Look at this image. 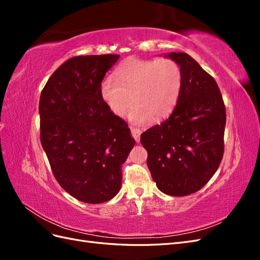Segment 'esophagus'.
I'll return each mask as SVG.
<instances>
[{
    "label": "esophagus",
    "mask_w": 260,
    "mask_h": 260,
    "mask_svg": "<svg viewBox=\"0 0 260 260\" xmlns=\"http://www.w3.org/2000/svg\"><path fill=\"white\" fill-rule=\"evenodd\" d=\"M130 130H131L132 137L135 138V140L137 141V142H139V141H140V136H141V130L137 129V128H130Z\"/></svg>",
    "instance_id": "obj_1"
}]
</instances>
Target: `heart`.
<instances>
[{
    "label": "heart",
    "instance_id": "obj_1",
    "mask_svg": "<svg viewBox=\"0 0 260 260\" xmlns=\"http://www.w3.org/2000/svg\"><path fill=\"white\" fill-rule=\"evenodd\" d=\"M182 70L171 58H129L118 67L117 78L108 75L100 84L102 100L112 113L123 116L132 104L129 117L141 124L162 119L176 108L182 90Z\"/></svg>",
    "mask_w": 260,
    "mask_h": 260
}]
</instances>
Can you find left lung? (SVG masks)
Returning a JSON list of instances; mask_svg holds the SVG:
<instances>
[{"label": "left lung", "instance_id": "left-lung-1", "mask_svg": "<svg viewBox=\"0 0 260 260\" xmlns=\"http://www.w3.org/2000/svg\"><path fill=\"white\" fill-rule=\"evenodd\" d=\"M182 70L180 99L167 120L141 135L147 167L171 196L198 192L215 175L224 151L225 107L219 86L186 53L171 52Z\"/></svg>", "mask_w": 260, "mask_h": 260}]
</instances>
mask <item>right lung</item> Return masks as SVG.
<instances>
[{"label": "right lung", "instance_id": "obj_1", "mask_svg": "<svg viewBox=\"0 0 260 260\" xmlns=\"http://www.w3.org/2000/svg\"><path fill=\"white\" fill-rule=\"evenodd\" d=\"M120 56L88 55L59 66L41 92L40 139L59 185L89 204L119 192L122 164L136 141L102 100L100 84Z\"/></svg>", "mask_w": 260, "mask_h": 260}]
</instances>
